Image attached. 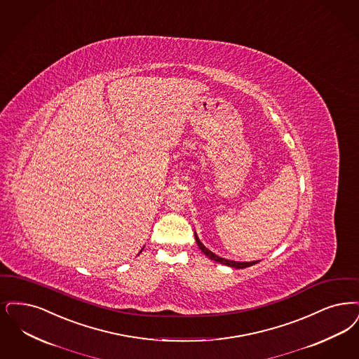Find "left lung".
<instances>
[{
    "instance_id": "obj_1",
    "label": "left lung",
    "mask_w": 359,
    "mask_h": 359,
    "mask_svg": "<svg viewBox=\"0 0 359 359\" xmlns=\"http://www.w3.org/2000/svg\"><path fill=\"white\" fill-rule=\"evenodd\" d=\"M195 239H196V243L199 245V248H201L203 254H205L208 258H211L212 260H215V262H219L222 264L230 266V267H233V269H245V267H250V266H254V264L258 263V262H235V260H227V259L220 258V257H217L214 252H211L208 248H205L203 245L196 233H195Z\"/></svg>"
}]
</instances>
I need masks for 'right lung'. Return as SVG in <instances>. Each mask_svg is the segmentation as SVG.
Instances as JSON below:
<instances>
[{"label": "right lung", "instance_id": "add662e5", "mask_svg": "<svg viewBox=\"0 0 359 359\" xmlns=\"http://www.w3.org/2000/svg\"><path fill=\"white\" fill-rule=\"evenodd\" d=\"M140 252H142V251H140Z\"/></svg>", "mask_w": 359, "mask_h": 359}]
</instances>
